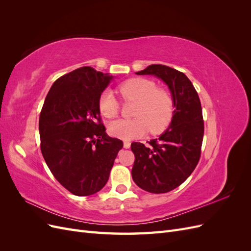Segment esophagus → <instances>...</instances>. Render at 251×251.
<instances>
[{
	"label": "esophagus",
	"instance_id": "1",
	"mask_svg": "<svg viewBox=\"0 0 251 251\" xmlns=\"http://www.w3.org/2000/svg\"><path fill=\"white\" fill-rule=\"evenodd\" d=\"M130 147H131V142L130 141H125L124 142V148L125 149H128Z\"/></svg>",
	"mask_w": 251,
	"mask_h": 251
}]
</instances>
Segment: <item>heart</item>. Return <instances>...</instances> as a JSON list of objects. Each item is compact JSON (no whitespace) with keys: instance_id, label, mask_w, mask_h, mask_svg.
Returning a JSON list of instances; mask_svg holds the SVG:
<instances>
[{"instance_id":"b5f03b06","label":"heart","mask_w":251,"mask_h":251,"mask_svg":"<svg viewBox=\"0 0 251 251\" xmlns=\"http://www.w3.org/2000/svg\"><path fill=\"white\" fill-rule=\"evenodd\" d=\"M118 93L125 100L136 102L133 119H119L109 126V133L124 140L139 137L150 131L159 134L171 123L174 114V100L168 90L157 88L151 79L135 77L118 87ZM98 108L104 117L117 116L119 104L110 91H103L98 100Z\"/></svg>"}]
</instances>
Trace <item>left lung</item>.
<instances>
[{
  "instance_id": "8db88e82",
  "label": "left lung",
  "mask_w": 251,
  "mask_h": 251,
  "mask_svg": "<svg viewBox=\"0 0 251 251\" xmlns=\"http://www.w3.org/2000/svg\"><path fill=\"white\" fill-rule=\"evenodd\" d=\"M162 79L173 96L170 126L160 137L144 146L133 142L132 177L140 188L151 194L173 191L191 176L201 156L204 121L198 93L184 73L164 65H150L136 72Z\"/></svg>"
}]
</instances>
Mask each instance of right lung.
I'll return each mask as SVG.
<instances>
[{
    "instance_id": "right-lung-1",
    "label": "right lung",
    "mask_w": 251,
    "mask_h": 251,
    "mask_svg": "<svg viewBox=\"0 0 251 251\" xmlns=\"http://www.w3.org/2000/svg\"><path fill=\"white\" fill-rule=\"evenodd\" d=\"M112 76L81 67L57 78L40 114L41 151L49 170L75 196L105 185L124 143L109 137L98 100Z\"/></svg>"
}]
</instances>
